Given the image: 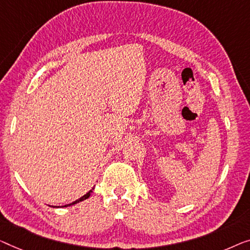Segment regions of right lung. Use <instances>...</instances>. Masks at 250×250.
Instances as JSON below:
<instances>
[{"label": "right lung", "mask_w": 250, "mask_h": 250, "mask_svg": "<svg viewBox=\"0 0 250 250\" xmlns=\"http://www.w3.org/2000/svg\"><path fill=\"white\" fill-rule=\"evenodd\" d=\"M93 189H94V188H93L91 189V191H89V192L87 193V194H85L84 196H82V197H81V199H78V200H76V201H74V202H73V203H70V204H67V206H64V207H69V206H73V204H76V203H78V202H81V201H84V200H86V199H88V197H89V195H91V194H92Z\"/></svg>", "instance_id": "obj_1"}]
</instances>
